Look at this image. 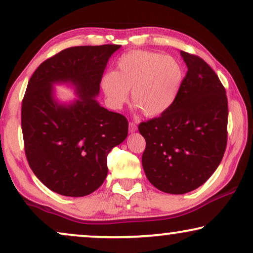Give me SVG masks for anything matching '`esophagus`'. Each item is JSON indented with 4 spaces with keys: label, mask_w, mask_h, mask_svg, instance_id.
Listing matches in <instances>:
<instances>
[{
    "label": "esophagus",
    "mask_w": 253,
    "mask_h": 253,
    "mask_svg": "<svg viewBox=\"0 0 253 253\" xmlns=\"http://www.w3.org/2000/svg\"><path fill=\"white\" fill-rule=\"evenodd\" d=\"M129 131L130 132H134V131H137V124L134 122H130L129 123Z\"/></svg>",
    "instance_id": "34e87169"
}]
</instances>
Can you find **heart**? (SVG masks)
Segmentation results:
<instances>
[{
	"instance_id": "heart-1",
	"label": "heart",
	"mask_w": 253,
	"mask_h": 253,
	"mask_svg": "<svg viewBox=\"0 0 253 253\" xmlns=\"http://www.w3.org/2000/svg\"><path fill=\"white\" fill-rule=\"evenodd\" d=\"M184 81V70L175 57L150 50H131L106 72L101 87L110 105L120 108L131 100L145 116H158L174 105Z\"/></svg>"
}]
</instances>
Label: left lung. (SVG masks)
I'll return each instance as SVG.
<instances>
[{
	"instance_id": "obj_1",
	"label": "left lung",
	"mask_w": 253,
	"mask_h": 253,
	"mask_svg": "<svg viewBox=\"0 0 253 253\" xmlns=\"http://www.w3.org/2000/svg\"><path fill=\"white\" fill-rule=\"evenodd\" d=\"M181 55L188 71L174 105L138 126L146 140L141 158L146 177L172 195L192 191L212 176L223 158L228 134L222 83L202 57L182 50Z\"/></svg>"
}]
</instances>
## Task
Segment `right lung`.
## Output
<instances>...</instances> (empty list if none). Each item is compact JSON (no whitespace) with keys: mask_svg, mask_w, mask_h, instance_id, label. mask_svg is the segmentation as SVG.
<instances>
[{"mask_svg":"<svg viewBox=\"0 0 253 253\" xmlns=\"http://www.w3.org/2000/svg\"><path fill=\"white\" fill-rule=\"evenodd\" d=\"M120 44L63 49L41 63L27 84L22 101L25 155L34 175L51 191L87 196L100 188L107 157L127 136V120L94 99L107 62ZM71 81L80 97L69 107L57 105L51 84Z\"/></svg>","mask_w":253,"mask_h":253,"instance_id":"obj_1","label":"right lung"}]
</instances>
